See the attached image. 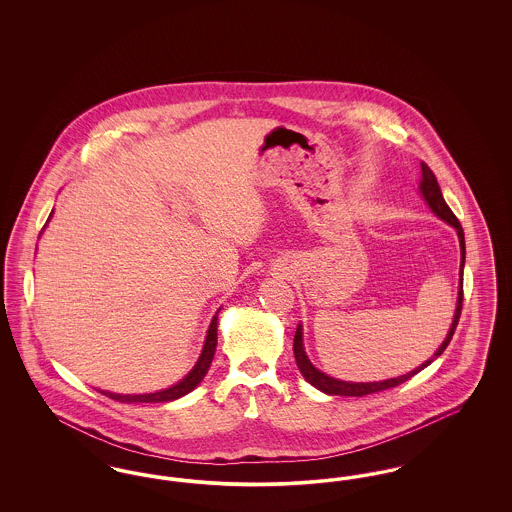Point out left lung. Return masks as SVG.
<instances>
[{"instance_id": "obj_1", "label": "left lung", "mask_w": 512, "mask_h": 512, "mask_svg": "<svg viewBox=\"0 0 512 512\" xmlns=\"http://www.w3.org/2000/svg\"><path fill=\"white\" fill-rule=\"evenodd\" d=\"M420 167H422V182H420V192H422L424 199H426V201H428V205H430V209H432V211L438 215L439 219L445 220L447 224H451V226L457 230V234H459V242H461V290H459L457 311H455L453 324H451V328H449V334H447L445 341L441 343V347H439L438 351L434 353V357H432L430 361H426L424 365L418 366V368L413 370V372H409V374H403V376H399V378L384 380V382H366V384H353V382H341V380H336V378H330V376H326L324 372H320L318 368H315V366L309 363V359H307V355H305V349H303V340H301V326H297V330H295V338H293V355H295V363H297V366H299V370H301L303 378H305V380H307L311 386H315L317 390L324 391V393H328V395H347V397H361V395L376 393V391L390 390V388H395V386H399V384L407 382L409 378H413L416 372L424 370V368L430 365L432 361H436V359H438L439 355L445 351V347L449 345V341H451V338H453L455 330H457V324H459V318H461V311H463V268L464 253H466V251H464L463 226H461L459 219L455 217V213L449 209V205L445 203L443 194H441V190H439L436 174L432 172V169H430L426 163H422Z\"/></svg>"}]
</instances>
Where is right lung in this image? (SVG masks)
<instances>
[{
    "mask_svg": "<svg viewBox=\"0 0 512 512\" xmlns=\"http://www.w3.org/2000/svg\"><path fill=\"white\" fill-rule=\"evenodd\" d=\"M215 349H217V317L213 318L209 332H207V340H205V347L201 351V357L197 361V365L192 368V372L178 382L176 386H172L169 390L155 391V393H146V395H122V393H111V391H101L103 395L121 401V403H167V401H174L186 393L194 390L195 386L203 380V376L207 374L211 361L215 357Z\"/></svg>",
    "mask_w": 512,
    "mask_h": 512,
    "instance_id": "right-lung-1",
    "label": "right lung"
}]
</instances>
